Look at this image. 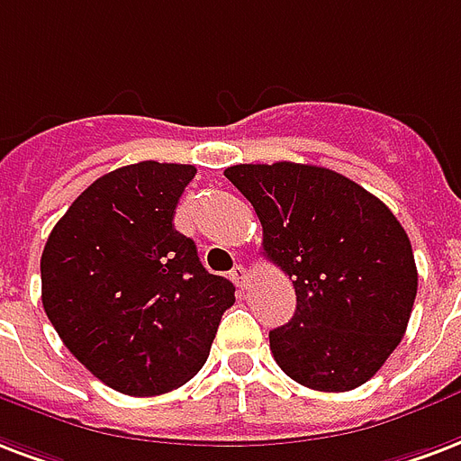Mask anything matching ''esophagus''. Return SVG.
<instances>
[{
    "label": "esophagus",
    "instance_id": "34e87169",
    "mask_svg": "<svg viewBox=\"0 0 461 461\" xmlns=\"http://www.w3.org/2000/svg\"><path fill=\"white\" fill-rule=\"evenodd\" d=\"M231 280H234V285L239 287V290H244L246 283H249V270L244 268V266H237V268L231 270Z\"/></svg>",
    "mask_w": 461,
    "mask_h": 461
}]
</instances>
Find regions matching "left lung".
<instances>
[{
	"label": "left lung",
	"instance_id": "1",
	"mask_svg": "<svg viewBox=\"0 0 461 461\" xmlns=\"http://www.w3.org/2000/svg\"><path fill=\"white\" fill-rule=\"evenodd\" d=\"M263 227V254L297 309L270 331L280 370L316 392H350L402 343L416 300L413 249L394 212L331 168L276 161L224 168Z\"/></svg>",
	"mask_w": 461,
	"mask_h": 461
}]
</instances>
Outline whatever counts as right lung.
Listing matches in <instances>:
<instances>
[{
  "mask_svg": "<svg viewBox=\"0 0 461 461\" xmlns=\"http://www.w3.org/2000/svg\"><path fill=\"white\" fill-rule=\"evenodd\" d=\"M195 167L140 161L101 176L52 227L43 309L69 353L115 392L157 396L195 377L234 285L176 231Z\"/></svg>",
  "mask_w": 461,
  "mask_h": 461,
  "instance_id": "obj_1",
  "label": "right lung"
}]
</instances>
